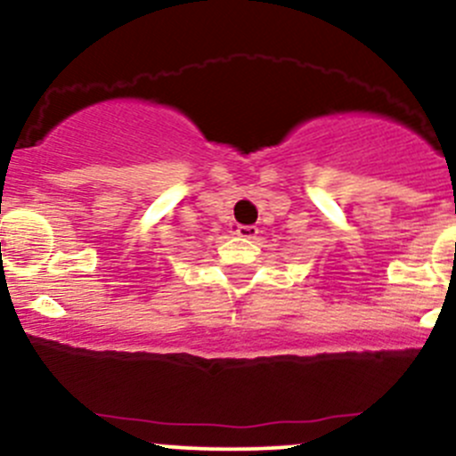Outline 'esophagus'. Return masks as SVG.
Returning <instances> with one entry per match:
<instances>
[{
    "label": "esophagus",
    "mask_w": 456,
    "mask_h": 456,
    "mask_svg": "<svg viewBox=\"0 0 456 456\" xmlns=\"http://www.w3.org/2000/svg\"><path fill=\"white\" fill-rule=\"evenodd\" d=\"M234 234L241 239H256V234H259V228L256 226H237L234 228Z\"/></svg>",
    "instance_id": "34e87169"
}]
</instances>
